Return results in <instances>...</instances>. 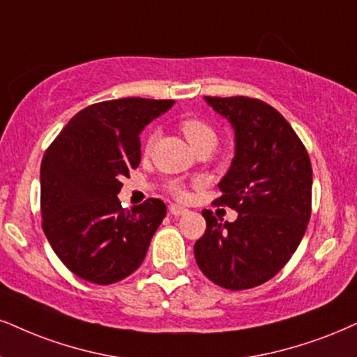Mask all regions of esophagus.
<instances>
[{"mask_svg":"<svg viewBox=\"0 0 357 357\" xmlns=\"http://www.w3.org/2000/svg\"><path fill=\"white\" fill-rule=\"evenodd\" d=\"M169 212L174 215V217H180V215H185L188 210L183 208V206H180V205H170Z\"/></svg>","mask_w":357,"mask_h":357,"instance_id":"34e87169","label":"esophagus"}]
</instances>
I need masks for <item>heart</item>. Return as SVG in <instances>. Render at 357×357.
Here are the masks:
<instances>
[{
    "label": "heart",
    "instance_id": "obj_1",
    "mask_svg": "<svg viewBox=\"0 0 357 357\" xmlns=\"http://www.w3.org/2000/svg\"><path fill=\"white\" fill-rule=\"evenodd\" d=\"M180 130H182V134L185 135L187 142L190 144L193 151L199 147H204V145H208V147L213 149L215 144H217V132H215L213 127L210 126L208 122H205L204 119H199V117L183 119V121L180 122ZM155 139L157 135L153 134V132L147 135V139H145L144 142V153H151L153 144H155ZM169 192L174 197H177V199H183V197H185V187H183L180 182H170Z\"/></svg>",
    "mask_w": 357,
    "mask_h": 357
}]
</instances>
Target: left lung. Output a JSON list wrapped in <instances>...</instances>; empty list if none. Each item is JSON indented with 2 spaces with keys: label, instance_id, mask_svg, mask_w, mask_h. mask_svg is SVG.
<instances>
[{
  "label": "left lung",
  "instance_id": "obj_1",
  "mask_svg": "<svg viewBox=\"0 0 357 357\" xmlns=\"http://www.w3.org/2000/svg\"><path fill=\"white\" fill-rule=\"evenodd\" d=\"M235 129V157L218 183L215 204L238 212L220 222L204 210L197 265L222 288L240 291L266 283L289 261L311 217L313 169L288 121L259 99L205 98Z\"/></svg>",
  "mask_w": 357,
  "mask_h": 357
}]
</instances>
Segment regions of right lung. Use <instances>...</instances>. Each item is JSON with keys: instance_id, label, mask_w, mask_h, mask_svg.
<instances>
[{"instance_id": "1", "label": "right lung", "mask_w": 357, "mask_h": 357, "mask_svg": "<svg viewBox=\"0 0 357 357\" xmlns=\"http://www.w3.org/2000/svg\"><path fill=\"white\" fill-rule=\"evenodd\" d=\"M169 99L124 98L79 111L41 164L43 230L79 278L112 284L142 265L167 213L162 200L122 208V177L140 164L144 127L174 105Z\"/></svg>"}]
</instances>
